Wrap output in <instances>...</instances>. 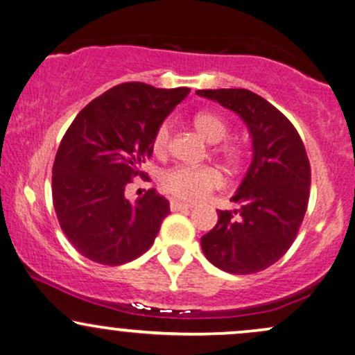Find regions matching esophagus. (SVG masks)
I'll list each match as a JSON object with an SVG mask.
<instances>
[{
	"label": "esophagus",
	"instance_id": "obj_1",
	"mask_svg": "<svg viewBox=\"0 0 355 355\" xmlns=\"http://www.w3.org/2000/svg\"><path fill=\"white\" fill-rule=\"evenodd\" d=\"M191 205L189 203H183L180 200H170V210L172 211H182V210H190Z\"/></svg>",
	"mask_w": 355,
	"mask_h": 355
}]
</instances>
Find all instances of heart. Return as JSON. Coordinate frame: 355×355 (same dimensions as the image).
<instances>
[{
    "mask_svg": "<svg viewBox=\"0 0 355 355\" xmlns=\"http://www.w3.org/2000/svg\"><path fill=\"white\" fill-rule=\"evenodd\" d=\"M193 125L197 132L205 138L209 144H218L229 135L230 128L227 120L215 112H200L193 116ZM172 125L168 121L158 125L153 135V152L165 155L170 145ZM225 165L229 168H237L242 162V148L234 141H223L217 148ZM223 183L222 173L215 166H185L178 165L166 170L162 175V185L170 195L178 200L197 202L205 198L211 190L218 189Z\"/></svg>",
    "mask_w": 355,
    "mask_h": 355,
    "instance_id": "1",
    "label": "heart"
}]
</instances>
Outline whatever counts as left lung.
<instances>
[{
  "label": "left lung",
  "mask_w": 355,
  "mask_h": 355,
  "mask_svg": "<svg viewBox=\"0 0 355 355\" xmlns=\"http://www.w3.org/2000/svg\"><path fill=\"white\" fill-rule=\"evenodd\" d=\"M245 121L252 164L218 222L200 240L207 260L229 274H255L274 266L297 237L309 203L311 164L295 126L250 89H198Z\"/></svg>",
  "instance_id": "obj_1"
}]
</instances>
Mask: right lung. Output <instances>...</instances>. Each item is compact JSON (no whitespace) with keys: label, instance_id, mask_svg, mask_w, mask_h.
I'll use <instances>...</instances> for the list:
<instances>
[{"label":"right lung","instance_id":"obj_1","mask_svg":"<svg viewBox=\"0 0 355 355\" xmlns=\"http://www.w3.org/2000/svg\"><path fill=\"white\" fill-rule=\"evenodd\" d=\"M190 88L132 81L110 88L76 115L53 164V205L61 230L81 255L123 266L155 242L170 203L153 189L135 203L125 197L152 157L158 125Z\"/></svg>","mask_w":355,"mask_h":355}]
</instances>
